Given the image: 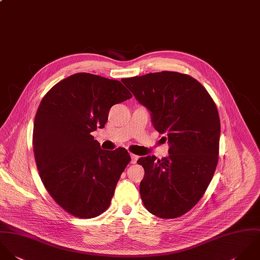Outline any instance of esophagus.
<instances>
[{
    "label": "esophagus",
    "instance_id": "34e87169",
    "mask_svg": "<svg viewBox=\"0 0 260 260\" xmlns=\"http://www.w3.org/2000/svg\"><path fill=\"white\" fill-rule=\"evenodd\" d=\"M131 157H132V160H131L132 164H136L138 161V159H139V156L134 155V154H131Z\"/></svg>",
    "mask_w": 260,
    "mask_h": 260
}]
</instances>
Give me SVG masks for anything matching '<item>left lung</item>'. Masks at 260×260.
<instances>
[{
    "instance_id": "1",
    "label": "left lung",
    "mask_w": 260,
    "mask_h": 260,
    "mask_svg": "<svg viewBox=\"0 0 260 260\" xmlns=\"http://www.w3.org/2000/svg\"><path fill=\"white\" fill-rule=\"evenodd\" d=\"M136 100L164 134L169 156L140 157L145 169L140 193L147 210L162 219L180 217L204 195L215 173L220 139L216 104L195 78L174 71L123 78Z\"/></svg>"
}]
</instances>
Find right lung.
Instances as JSON below:
<instances>
[{"label": "right lung", "mask_w": 260, "mask_h": 260, "mask_svg": "<svg viewBox=\"0 0 260 260\" xmlns=\"http://www.w3.org/2000/svg\"><path fill=\"white\" fill-rule=\"evenodd\" d=\"M131 98L120 81L82 72L59 81L40 103L33 129L39 175L54 201L75 217L104 213L131 161L127 151L102 150L90 135L104 128L113 104Z\"/></svg>", "instance_id": "obj_1"}]
</instances>
